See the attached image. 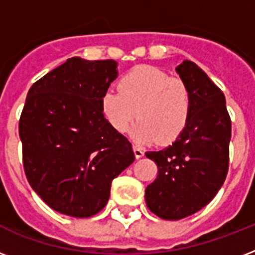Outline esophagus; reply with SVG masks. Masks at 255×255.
I'll use <instances>...</instances> for the list:
<instances>
[{"label": "esophagus", "mask_w": 255, "mask_h": 255, "mask_svg": "<svg viewBox=\"0 0 255 255\" xmlns=\"http://www.w3.org/2000/svg\"><path fill=\"white\" fill-rule=\"evenodd\" d=\"M133 152H135V156H136V159H140V157H143L144 156V151L141 149L140 147H133Z\"/></svg>", "instance_id": "esophagus-1"}]
</instances>
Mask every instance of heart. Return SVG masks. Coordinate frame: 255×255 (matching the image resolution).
Instances as JSON below:
<instances>
[{
  "label": "heart",
  "mask_w": 255,
  "mask_h": 255,
  "mask_svg": "<svg viewBox=\"0 0 255 255\" xmlns=\"http://www.w3.org/2000/svg\"><path fill=\"white\" fill-rule=\"evenodd\" d=\"M102 98V110L112 128L120 133L135 118L133 136L140 143L169 144L185 129L192 110V96L185 81L168 77L153 66H136Z\"/></svg>",
  "instance_id": "heart-1"
}]
</instances>
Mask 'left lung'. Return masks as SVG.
<instances>
[{"label": "left lung", "instance_id": "1", "mask_svg": "<svg viewBox=\"0 0 255 255\" xmlns=\"http://www.w3.org/2000/svg\"><path fill=\"white\" fill-rule=\"evenodd\" d=\"M176 71L192 96L188 124L172 145L145 152L159 168L145 202L163 220H181L208 205L229 169L232 120L224 92L193 62L184 61Z\"/></svg>", "mask_w": 255, "mask_h": 255}]
</instances>
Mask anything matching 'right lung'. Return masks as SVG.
<instances>
[{
  "mask_svg": "<svg viewBox=\"0 0 255 255\" xmlns=\"http://www.w3.org/2000/svg\"><path fill=\"white\" fill-rule=\"evenodd\" d=\"M116 62L74 57L37 81L19 118L22 161L35 193L59 213L91 217L111 182L135 161L132 144L104 118Z\"/></svg>",
  "mask_w": 255,
  "mask_h": 255,
  "instance_id": "obj_1",
  "label": "right lung"
}]
</instances>
